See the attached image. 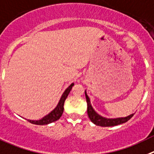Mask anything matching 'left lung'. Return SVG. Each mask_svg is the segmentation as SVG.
<instances>
[{
	"label": "left lung",
	"instance_id": "obj_1",
	"mask_svg": "<svg viewBox=\"0 0 154 154\" xmlns=\"http://www.w3.org/2000/svg\"><path fill=\"white\" fill-rule=\"evenodd\" d=\"M85 96L86 99H87V114L89 117L90 120L94 123V124H96L97 126H100V127H113V126H117L119 124H124L128 121L131 117L134 116V113L129 115L126 117H118V118H106L103 117L100 115L98 114L95 110H94V108L92 107L91 104V101H90L89 97L87 96V93L85 91Z\"/></svg>",
	"mask_w": 154,
	"mask_h": 154
}]
</instances>
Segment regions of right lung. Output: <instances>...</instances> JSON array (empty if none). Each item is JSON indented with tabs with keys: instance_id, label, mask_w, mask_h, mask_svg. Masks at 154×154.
Returning <instances> with one entry per match:
<instances>
[{
	"instance_id": "obj_1",
	"label": "right lung",
	"mask_w": 154,
	"mask_h": 154,
	"mask_svg": "<svg viewBox=\"0 0 154 154\" xmlns=\"http://www.w3.org/2000/svg\"><path fill=\"white\" fill-rule=\"evenodd\" d=\"M74 85V84L73 83V84H71L68 87H67V89L65 90V91L63 93V94H62L60 100H59L58 104L57 105L56 107H55L51 113H48V115H46L45 117H44L42 119H41V120H27V121H29L30 123H31V124H37V125H46V124H51V123H53V122L57 121V120H59L60 117L62 116V114H63V105H64L65 100L67 99L69 93L70 92V90L72 89V87Z\"/></svg>"
}]
</instances>
